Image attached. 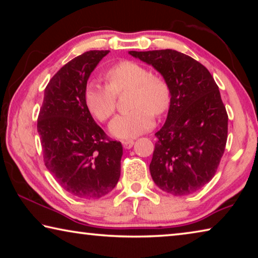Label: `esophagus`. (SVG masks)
<instances>
[{"label": "esophagus", "mask_w": 258, "mask_h": 258, "mask_svg": "<svg viewBox=\"0 0 258 258\" xmlns=\"http://www.w3.org/2000/svg\"><path fill=\"white\" fill-rule=\"evenodd\" d=\"M133 145H134L133 140H125V141H123V147L125 149H131V148L133 147Z\"/></svg>", "instance_id": "esophagus-1"}]
</instances>
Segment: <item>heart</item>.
Listing matches in <instances>:
<instances>
[{"label": "heart", "mask_w": 258, "mask_h": 258, "mask_svg": "<svg viewBox=\"0 0 258 258\" xmlns=\"http://www.w3.org/2000/svg\"><path fill=\"white\" fill-rule=\"evenodd\" d=\"M106 81L108 85L87 83L84 100L95 118L106 121L115 112L116 95L131 91L132 110L116 116L109 125L111 134L119 139L134 138L150 130L154 115H163L171 104V89L165 78L135 61L124 60L109 68Z\"/></svg>", "instance_id": "b5f03b06"}]
</instances>
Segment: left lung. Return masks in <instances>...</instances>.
Returning <instances> with one entry per match:
<instances>
[{"mask_svg": "<svg viewBox=\"0 0 258 258\" xmlns=\"http://www.w3.org/2000/svg\"><path fill=\"white\" fill-rule=\"evenodd\" d=\"M157 69L171 89L165 124L155 135L154 182L167 194L186 196L215 175L228 139V113L208 69L175 50L130 51Z\"/></svg>", "mask_w": 258, "mask_h": 258, "instance_id": "obj_1", "label": "left lung"}]
</instances>
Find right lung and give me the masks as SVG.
<instances>
[{
	"label": "right lung",
	"mask_w": 258,
	"mask_h": 258,
	"mask_svg": "<svg viewBox=\"0 0 258 258\" xmlns=\"http://www.w3.org/2000/svg\"><path fill=\"white\" fill-rule=\"evenodd\" d=\"M109 51H87L56 72L44 90L37 118L43 158L49 172L72 196L97 199L120 176L123 147L95 123L84 91L91 73Z\"/></svg>",
	"instance_id": "1"
}]
</instances>
